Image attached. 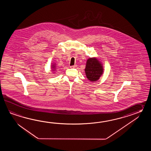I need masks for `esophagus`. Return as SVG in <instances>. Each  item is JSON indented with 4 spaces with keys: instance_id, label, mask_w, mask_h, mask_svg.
<instances>
[{
    "instance_id": "1",
    "label": "esophagus",
    "mask_w": 151,
    "mask_h": 151,
    "mask_svg": "<svg viewBox=\"0 0 151 151\" xmlns=\"http://www.w3.org/2000/svg\"><path fill=\"white\" fill-rule=\"evenodd\" d=\"M77 65H74L73 66H71L70 68H76L77 67Z\"/></svg>"
}]
</instances>
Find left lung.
I'll return each mask as SVG.
<instances>
[{
	"instance_id": "obj_1",
	"label": "left lung",
	"mask_w": 151,
	"mask_h": 151,
	"mask_svg": "<svg viewBox=\"0 0 151 151\" xmlns=\"http://www.w3.org/2000/svg\"><path fill=\"white\" fill-rule=\"evenodd\" d=\"M85 72L88 80L91 81H96L103 74V64L98 58H88L87 60Z\"/></svg>"
}]
</instances>
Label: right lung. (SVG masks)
I'll return each mask as SVG.
<instances>
[{"instance_id":"right-lung-1","label":"right lung","mask_w":151,"mask_h":151,"mask_svg":"<svg viewBox=\"0 0 151 151\" xmlns=\"http://www.w3.org/2000/svg\"><path fill=\"white\" fill-rule=\"evenodd\" d=\"M51 68H52V70H51V71H55V70H56V68H56V65L55 64H54L52 65V66H51Z\"/></svg>"}]
</instances>
